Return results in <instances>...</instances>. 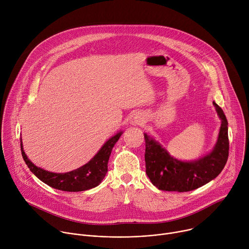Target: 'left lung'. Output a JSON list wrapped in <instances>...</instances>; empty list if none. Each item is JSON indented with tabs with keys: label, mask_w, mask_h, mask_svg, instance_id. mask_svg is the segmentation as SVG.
Listing matches in <instances>:
<instances>
[{
	"label": "left lung",
	"mask_w": 249,
	"mask_h": 249,
	"mask_svg": "<svg viewBox=\"0 0 249 249\" xmlns=\"http://www.w3.org/2000/svg\"><path fill=\"white\" fill-rule=\"evenodd\" d=\"M222 120L218 141L211 153L193 161H182L171 157L155 139L144 134L146 141V173L160 190L187 192L210 182L221 173L229 158L228 120L216 103Z\"/></svg>",
	"instance_id": "left-lung-1"
}]
</instances>
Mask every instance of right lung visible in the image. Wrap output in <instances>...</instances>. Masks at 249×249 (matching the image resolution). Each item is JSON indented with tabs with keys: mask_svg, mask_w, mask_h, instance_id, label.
<instances>
[{
	"mask_svg": "<svg viewBox=\"0 0 249 249\" xmlns=\"http://www.w3.org/2000/svg\"><path fill=\"white\" fill-rule=\"evenodd\" d=\"M122 132L117 133L111 137L101 147L98 153L85 165L65 173H55L44 170L40 167L34 165L27 156L25 155L20 140V150L23 160L34 175L39 178L42 182L51 186L52 188L67 191V192H79L91 189L96 187L107 172V163L111 151L119 140Z\"/></svg>",
	"mask_w": 249,
	"mask_h": 249,
	"instance_id": "1",
	"label": "right lung"
}]
</instances>
